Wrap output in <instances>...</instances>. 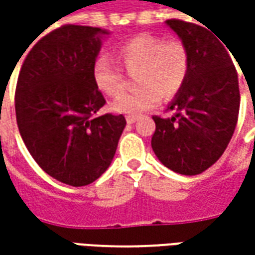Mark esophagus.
Here are the masks:
<instances>
[{
    "label": "esophagus",
    "mask_w": 255,
    "mask_h": 255,
    "mask_svg": "<svg viewBox=\"0 0 255 255\" xmlns=\"http://www.w3.org/2000/svg\"><path fill=\"white\" fill-rule=\"evenodd\" d=\"M137 121V116H134V115H129V116H126V122L128 123H134Z\"/></svg>",
    "instance_id": "1"
}]
</instances>
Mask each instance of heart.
Returning a JSON list of instances; mask_svg holds the SVG:
<instances>
[{
  "mask_svg": "<svg viewBox=\"0 0 255 255\" xmlns=\"http://www.w3.org/2000/svg\"><path fill=\"white\" fill-rule=\"evenodd\" d=\"M123 66L134 72V91L125 93L113 103L116 112L140 113L156 106L162 95L170 99L186 84L190 58L180 41H164L160 36L140 34L125 41L116 49ZM96 88L109 98H118L125 91V78L119 66L99 56L92 68Z\"/></svg>",
  "mask_w": 255,
  "mask_h": 255,
  "instance_id": "heart-1",
  "label": "heart"
}]
</instances>
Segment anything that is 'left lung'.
Returning a JSON list of instances; mask_svg holds the SVG:
<instances>
[{"label":"left lung","instance_id":"obj_1","mask_svg":"<svg viewBox=\"0 0 255 255\" xmlns=\"http://www.w3.org/2000/svg\"><path fill=\"white\" fill-rule=\"evenodd\" d=\"M166 24L187 48L190 68L167 106L174 116H153L152 149L170 170L194 176L217 162L230 143L240 111L239 76L229 48L207 28L181 19Z\"/></svg>","mask_w":255,"mask_h":255}]
</instances>
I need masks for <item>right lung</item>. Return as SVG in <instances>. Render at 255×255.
I'll use <instances>...</instances> for the list:
<instances>
[{"label":"right lung","instance_id":"right-lung-1","mask_svg":"<svg viewBox=\"0 0 255 255\" xmlns=\"http://www.w3.org/2000/svg\"><path fill=\"white\" fill-rule=\"evenodd\" d=\"M101 28L66 24L42 36L25 56L15 89L16 125L39 167L81 187L112 162L126 119L98 115L106 103L92 78Z\"/></svg>","mask_w":255,"mask_h":255}]
</instances>
